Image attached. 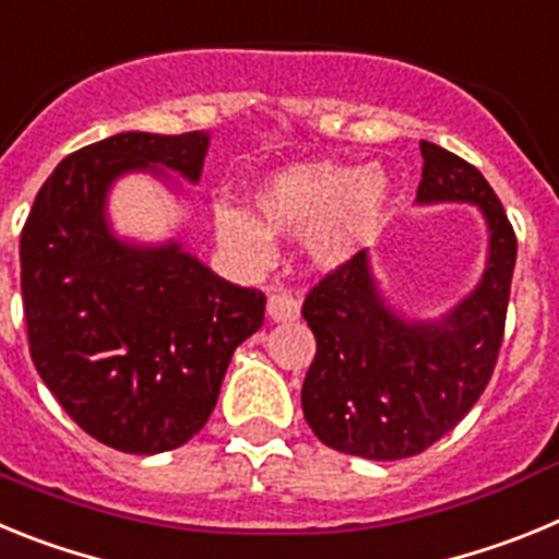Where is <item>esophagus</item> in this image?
Masks as SVG:
<instances>
[{
	"mask_svg": "<svg viewBox=\"0 0 559 559\" xmlns=\"http://www.w3.org/2000/svg\"><path fill=\"white\" fill-rule=\"evenodd\" d=\"M265 308H269V319H274V322H290L299 316V299L290 290H274Z\"/></svg>",
	"mask_w": 559,
	"mask_h": 559,
	"instance_id": "obj_1",
	"label": "esophagus"
}]
</instances>
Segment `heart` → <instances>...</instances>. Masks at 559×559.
Returning a JSON list of instances; mask_svg holds the SVG:
<instances>
[{
  "instance_id": "heart-1",
  "label": "heart",
  "mask_w": 559,
  "mask_h": 559,
  "mask_svg": "<svg viewBox=\"0 0 559 559\" xmlns=\"http://www.w3.org/2000/svg\"><path fill=\"white\" fill-rule=\"evenodd\" d=\"M389 185L378 170L338 162H299L274 173L251 195V210L218 204L212 210L218 240L235 260L263 265L271 235L302 237L319 263H344L369 243L383 224Z\"/></svg>"
}]
</instances>
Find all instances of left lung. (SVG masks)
I'll return each instance as SVG.
<instances>
[{
    "label": "left lung",
    "instance_id": "8db88e82",
    "mask_svg": "<svg viewBox=\"0 0 559 559\" xmlns=\"http://www.w3.org/2000/svg\"><path fill=\"white\" fill-rule=\"evenodd\" d=\"M417 204H476L490 251L481 283L437 322L403 319L380 296L367 251L319 280L302 305L316 358L302 412L328 448L392 462L417 456L476 406L496 369L518 240L501 201L471 162L419 142Z\"/></svg>",
    "mask_w": 559,
    "mask_h": 559
}]
</instances>
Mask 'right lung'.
<instances>
[{
    "instance_id": "obj_1",
    "label": "right lung",
    "mask_w": 559,
    "mask_h": 559,
    "mask_svg": "<svg viewBox=\"0 0 559 559\" xmlns=\"http://www.w3.org/2000/svg\"><path fill=\"white\" fill-rule=\"evenodd\" d=\"M210 133L126 131L69 153L22 229L29 355L63 412L122 453L173 451L204 428L226 367L263 328L265 296L212 274L170 240L114 237L106 195L122 173L201 179Z\"/></svg>"
}]
</instances>
